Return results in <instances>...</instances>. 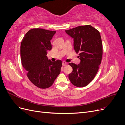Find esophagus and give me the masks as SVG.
I'll return each mask as SVG.
<instances>
[{
	"mask_svg": "<svg viewBox=\"0 0 125 125\" xmlns=\"http://www.w3.org/2000/svg\"><path fill=\"white\" fill-rule=\"evenodd\" d=\"M67 64H68V63L66 62H65V61L62 62V66H65L66 65H67Z\"/></svg>",
	"mask_w": 125,
	"mask_h": 125,
	"instance_id": "1",
	"label": "esophagus"
}]
</instances>
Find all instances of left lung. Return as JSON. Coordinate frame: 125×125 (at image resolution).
<instances>
[{
    "instance_id": "left-lung-1",
    "label": "left lung",
    "mask_w": 125,
    "mask_h": 125,
    "mask_svg": "<svg viewBox=\"0 0 125 125\" xmlns=\"http://www.w3.org/2000/svg\"><path fill=\"white\" fill-rule=\"evenodd\" d=\"M74 41V49L79 53V65L69 63L73 71L68 77L71 83L77 87H84L96 75L101 64L103 46L100 33L90 25H81L66 30Z\"/></svg>"
}]
</instances>
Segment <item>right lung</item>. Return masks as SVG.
<instances>
[{"label": "right lung", "mask_w": 125, "mask_h": 125, "mask_svg": "<svg viewBox=\"0 0 125 125\" xmlns=\"http://www.w3.org/2000/svg\"><path fill=\"white\" fill-rule=\"evenodd\" d=\"M56 33L43 29L30 30L22 40L20 55L22 65L33 84L46 89L53 84L60 73L62 62L48 60L47 51L52 50L51 40Z\"/></svg>", "instance_id": "obj_1"}]
</instances>
